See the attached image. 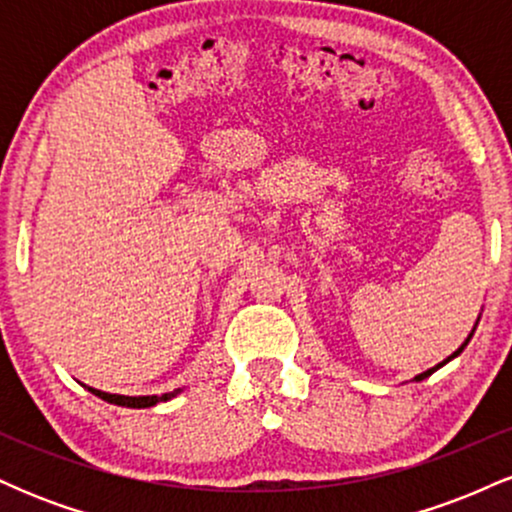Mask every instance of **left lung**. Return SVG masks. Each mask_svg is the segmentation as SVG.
I'll list each match as a JSON object with an SVG mask.
<instances>
[{"label":"left lung","instance_id":"1","mask_svg":"<svg viewBox=\"0 0 512 512\" xmlns=\"http://www.w3.org/2000/svg\"><path fill=\"white\" fill-rule=\"evenodd\" d=\"M477 325H479V320H477ZM477 325H474V330H477ZM474 330L472 332H469V337L467 339H464V342H462V346H460V349H457V351H452V354L448 356V358H445V361H440L438 363V366H433V368H428V370H424V373H419V375H416V383H419V380H424V378H428V375H431V373H436V370L438 368H443L445 366V363H448V361H452V358H457V356H460L462 354V351H464V346H467L469 344V339H472V334H474Z\"/></svg>","mask_w":512,"mask_h":512}]
</instances>
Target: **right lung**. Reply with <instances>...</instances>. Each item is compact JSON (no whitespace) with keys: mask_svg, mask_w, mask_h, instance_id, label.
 <instances>
[{"mask_svg":"<svg viewBox=\"0 0 512 512\" xmlns=\"http://www.w3.org/2000/svg\"><path fill=\"white\" fill-rule=\"evenodd\" d=\"M88 392H93L96 397L105 399V402L110 404H117V407H129V409H146V407H154L158 402H168V399H173L175 395H180V387L173 392H166V395H144V397H127V395H113V392H103V390H96V387H88L84 385Z\"/></svg>","mask_w":512,"mask_h":512,"instance_id":"obj_1","label":"right lung"}]
</instances>
